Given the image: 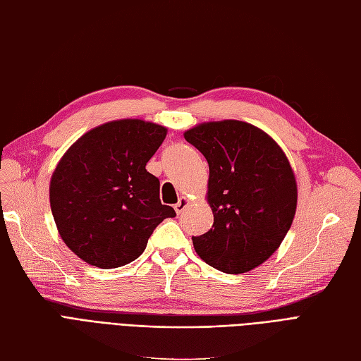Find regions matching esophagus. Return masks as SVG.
<instances>
[{"label":"esophagus","instance_id":"1","mask_svg":"<svg viewBox=\"0 0 361 361\" xmlns=\"http://www.w3.org/2000/svg\"><path fill=\"white\" fill-rule=\"evenodd\" d=\"M189 204H190V200H189V197L181 196L180 200H178V202H177L176 205H173V208H176V213H177V214H181V213L184 212V208L188 207Z\"/></svg>","mask_w":361,"mask_h":361}]
</instances>
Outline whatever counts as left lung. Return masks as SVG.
Instances as JSON below:
<instances>
[{
  "instance_id": "obj_1",
  "label": "left lung",
  "mask_w": 361,
  "mask_h": 361,
  "mask_svg": "<svg viewBox=\"0 0 361 361\" xmlns=\"http://www.w3.org/2000/svg\"><path fill=\"white\" fill-rule=\"evenodd\" d=\"M201 151L210 177L212 229L192 237L195 252L228 274L247 273L281 246L297 210L293 166L274 139L246 121H205L184 132Z\"/></svg>"
}]
</instances>
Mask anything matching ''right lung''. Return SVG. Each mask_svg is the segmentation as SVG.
<instances>
[{"label": "right lung", "mask_w": 361, "mask_h": 361, "mask_svg": "<svg viewBox=\"0 0 361 361\" xmlns=\"http://www.w3.org/2000/svg\"><path fill=\"white\" fill-rule=\"evenodd\" d=\"M168 129L141 118L103 123L80 136L49 183L58 234L78 258L103 270L135 261L156 226L176 212L160 202L145 169Z\"/></svg>", "instance_id": "right-lung-1"}]
</instances>
